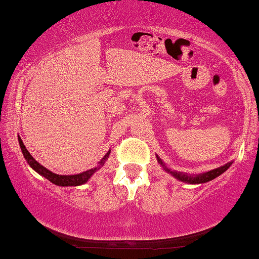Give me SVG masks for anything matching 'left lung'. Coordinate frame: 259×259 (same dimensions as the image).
<instances>
[{
	"label": "left lung",
	"instance_id": "8db88e82",
	"mask_svg": "<svg viewBox=\"0 0 259 259\" xmlns=\"http://www.w3.org/2000/svg\"><path fill=\"white\" fill-rule=\"evenodd\" d=\"M156 158H158L159 163L162 166L163 169H165L166 172L171 173V175L175 177L176 179H178V181L188 183V184H202V183L210 182V181H212V179L217 178V177L222 175V173H224L225 171H227V169L230 168V166L232 165V162H228V163H226V165L221 166V167L211 169V171H208V172H205V173H201V175L191 176V175H188V173H184V172L171 171V169L167 168L165 165H163L162 160L160 159L159 156H156Z\"/></svg>",
	"mask_w": 259,
	"mask_h": 259
}]
</instances>
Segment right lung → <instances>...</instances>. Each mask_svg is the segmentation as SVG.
<instances>
[{
	"label": "right lung",
	"instance_id": "obj_1",
	"mask_svg": "<svg viewBox=\"0 0 259 259\" xmlns=\"http://www.w3.org/2000/svg\"><path fill=\"white\" fill-rule=\"evenodd\" d=\"M19 140V145H20V148H21V152L24 154V158L26 159V161L29 166H31L32 168L34 169L35 172L39 173V175L44 177V178H47L48 181H50L52 184L55 185H58V186H77V185H82L84 183L88 182V179L91 178L92 176L96 173L98 169H99L101 166L105 163V161L109 158L111 150H109L105 154V156H104L103 159L99 161V165L97 166V167L94 168H91L88 169V171H84L82 173H78V175H71V176H62V175H56V173L49 171L48 168H45L44 166L40 165L38 161H35L33 156L29 154V152L27 149H26V147L24 145V142H22L21 137H18Z\"/></svg>",
	"mask_w": 259,
	"mask_h": 259
}]
</instances>
